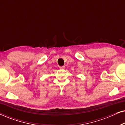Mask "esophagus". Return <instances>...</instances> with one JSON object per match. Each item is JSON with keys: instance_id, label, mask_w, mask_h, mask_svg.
I'll use <instances>...</instances> for the list:
<instances>
[{"instance_id": "34e87169", "label": "esophagus", "mask_w": 125, "mask_h": 125, "mask_svg": "<svg viewBox=\"0 0 125 125\" xmlns=\"http://www.w3.org/2000/svg\"><path fill=\"white\" fill-rule=\"evenodd\" d=\"M65 66H60V68L61 69H65Z\"/></svg>"}]
</instances>
